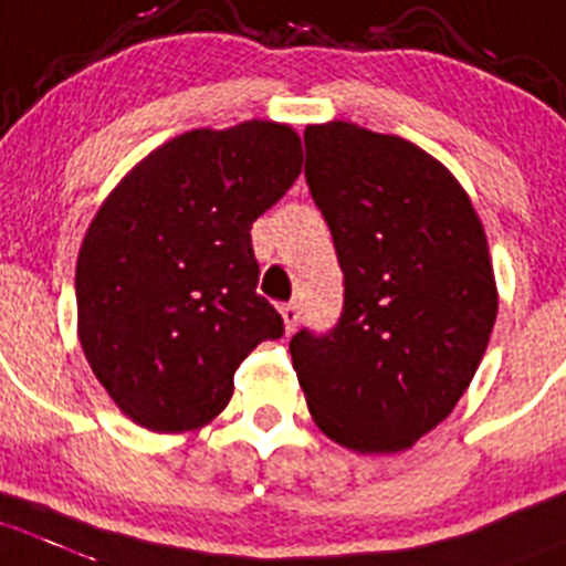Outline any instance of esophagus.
I'll return each instance as SVG.
<instances>
[{
  "mask_svg": "<svg viewBox=\"0 0 566 566\" xmlns=\"http://www.w3.org/2000/svg\"><path fill=\"white\" fill-rule=\"evenodd\" d=\"M279 315H282V321H284V332H293L295 326H298L301 313L295 304H284V307H279Z\"/></svg>",
  "mask_w": 566,
  "mask_h": 566,
  "instance_id": "34e87169",
  "label": "esophagus"
}]
</instances>
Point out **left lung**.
<instances>
[{
    "mask_svg": "<svg viewBox=\"0 0 566 566\" xmlns=\"http://www.w3.org/2000/svg\"><path fill=\"white\" fill-rule=\"evenodd\" d=\"M310 192L343 271L340 324L290 340L295 377L326 438L410 450L467 394L497 321L489 240L438 158L355 123L307 125Z\"/></svg>",
    "mask_w": 566,
    "mask_h": 566,
    "instance_id": "8db88e82",
    "label": "left lung"
}]
</instances>
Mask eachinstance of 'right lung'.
I'll list each match as a JSON object with an SVG mask.
<instances>
[{
    "mask_svg": "<svg viewBox=\"0 0 566 566\" xmlns=\"http://www.w3.org/2000/svg\"><path fill=\"white\" fill-rule=\"evenodd\" d=\"M290 125L198 128L147 153L77 253V337L114 405L153 432L200 430L282 315L256 293L251 226L298 178Z\"/></svg>",
    "mask_w": 566,
    "mask_h": 566,
    "instance_id": "right-lung-1",
    "label": "right lung"
}]
</instances>
